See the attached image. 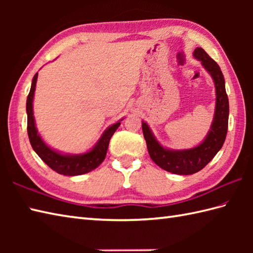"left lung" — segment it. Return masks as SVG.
Instances as JSON below:
<instances>
[{
	"label": "left lung",
	"instance_id": "8db88e82",
	"mask_svg": "<svg viewBox=\"0 0 253 253\" xmlns=\"http://www.w3.org/2000/svg\"><path fill=\"white\" fill-rule=\"evenodd\" d=\"M193 56L201 62L215 84V112L206 139L192 149H166L161 146L148 124L142 121L143 137L146 139L150 158L161 169L177 175H190L201 170L223 147L228 128L229 103L221 68L202 47H197Z\"/></svg>",
	"mask_w": 253,
	"mask_h": 253
}]
</instances>
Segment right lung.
<instances>
[{
    "instance_id": "1",
    "label": "right lung",
    "mask_w": 253,
    "mask_h": 253,
    "mask_svg": "<svg viewBox=\"0 0 253 253\" xmlns=\"http://www.w3.org/2000/svg\"><path fill=\"white\" fill-rule=\"evenodd\" d=\"M38 73L34 76L31 83L30 92L27 96L26 111H27V131H28L29 141L31 143L32 149L35 152L39 155L40 159L51 168L56 173L65 176H77L83 175L89 171L93 170L94 169L103 162L105 155L109 148V143L111 137L114 135V132L121 125V121L113 124L107 129L102 133L99 141L96 142L95 146L90 150V151L83 154H63L55 151L46 143L42 140L39 133H38L34 109H32V101H34L36 84H37Z\"/></svg>"
}]
</instances>
